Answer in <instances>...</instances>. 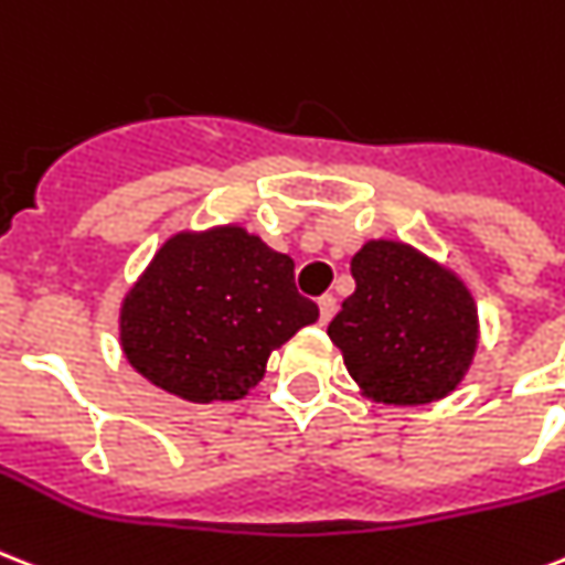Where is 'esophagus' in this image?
<instances>
[{
	"label": "esophagus",
	"mask_w": 565,
	"mask_h": 565,
	"mask_svg": "<svg viewBox=\"0 0 565 565\" xmlns=\"http://www.w3.org/2000/svg\"><path fill=\"white\" fill-rule=\"evenodd\" d=\"M333 313H337V298L333 296L319 298V322L328 324L330 319H333Z\"/></svg>",
	"instance_id": "1"
}]
</instances>
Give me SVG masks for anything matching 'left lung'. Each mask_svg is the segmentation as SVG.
Masks as SVG:
<instances>
[{
  "instance_id": "left-lung-1",
  "label": "left lung",
  "mask_w": 565,
  "mask_h": 565,
  "mask_svg": "<svg viewBox=\"0 0 565 565\" xmlns=\"http://www.w3.org/2000/svg\"><path fill=\"white\" fill-rule=\"evenodd\" d=\"M351 275L356 290L328 337L362 394L394 406L447 397L479 345V313L465 281L397 241L365 243Z\"/></svg>"
}]
</instances>
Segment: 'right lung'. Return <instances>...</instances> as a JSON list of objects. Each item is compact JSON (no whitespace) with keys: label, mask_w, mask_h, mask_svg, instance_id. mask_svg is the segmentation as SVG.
Segmentation results:
<instances>
[{"label":"right lung","mask_w":565,"mask_h":565,"mask_svg":"<svg viewBox=\"0 0 565 565\" xmlns=\"http://www.w3.org/2000/svg\"><path fill=\"white\" fill-rule=\"evenodd\" d=\"M292 269L241 226L179 232L124 296V356L182 401H241L275 348L319 319Z\"/></svg>","instance_id":"right-lung-1"}]
</instances>
